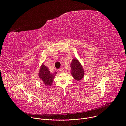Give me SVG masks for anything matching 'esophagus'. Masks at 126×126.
<instances>
[{"label":"esophagus","instance_id":"obj_1","mask_svg":"<svg viewBox=\"0 0 126 126\" xmlns=\"http://www.w3.org/2000/svg\"><path fill=\"white\" fill-rule=\"evenodd\" d=\"M59 71L60 72H63V69L62 68H60L59 69Z\"/></svg>","mask_w":126,"mask_h":126}]
</instances>
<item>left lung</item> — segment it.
Listing matches in <instances>:
<instances>
[{
    "instance_id": "1",
    "label": "left lung",
    "mask_w": 126,
    "mask_h": 126,
    "mask_svg": "<svg viewBox=\"0 0 126 126\" xmlns=\"http://www.w3.org/2000/svg\"><path fill=\"white\" fill-rule=\"evenodd\" d=\"M71 74L77 81H80L84 76V71L82 66L77 59H74L70 64Z\"/></svg>"
}]
</instances>
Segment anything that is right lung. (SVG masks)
I'll list each match as a JSON object with an SVG mask.
<instances>
[{
    "instance_id": "1",
    "label": "right lung",
    "mask_w": 126,
    "mask_h": 126,
    "mask_svg": "<svg viewBox=\"0 0 126 126\" xmlns=\"http://www.w3.org/2000/svg\"><path fill=\"white\" fill-rule=\"evenodd\" d=\"M57 74V72H54V73L52 74L50 73L48 68L42 64L39 70V76L40 79L42 80L45 86H50Z\"/></svg>"
}]
</instances>
